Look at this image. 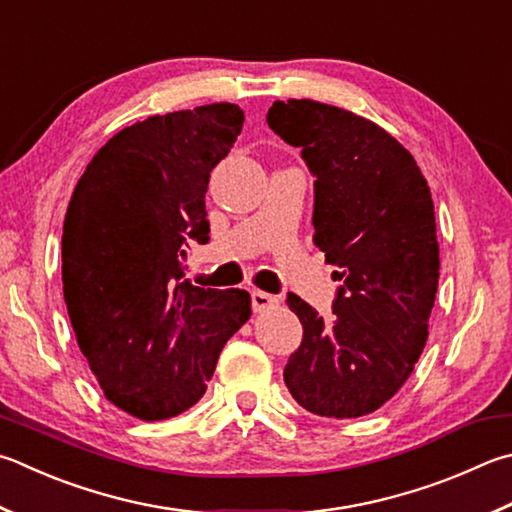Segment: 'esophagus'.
<instances>
[{
  "label": "esophagus",
  "mask_w": 512,
  "mask_h": 512,
  "mask_svg": "<svg viewBox=\"0 0 512 512\" xmlns=\"http://www.w3.org/2000/svg\"><path fill=\"white\" fill-rule=\"evenodd\" d=\"M250 300H253V311L255 313L271 311V309H275L277 304H280V300H277L275 295L264 293V291H253V293H250Z\"/></svg>",
  "instance_id": "1"
}]
</instances>
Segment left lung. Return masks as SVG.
Here are the masks:
<instances>
[{
	"label": "left lung",
	"mask_w": 512,
	"mask_h": 512,
	"mask_svg": "<svg viewBox=\"0 0 512 512\" xmlns=\"http://www.w3.org/2000/svg\"><path fill=\"white\" fill-rule=\"evenodd\" d=\"M268 127L315 176V246L342 280L333 320L288 293L302 345L284 369L304 410L376 412L423 353L439 286L434 203L414 156L371 120L315 100H277Z\"/></svg>",
	"instance_id": "1"
}]
</instances>
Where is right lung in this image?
Here are the masks:
<instances>
[{
    "label": "right lung",
    "instance_id": "add662e5",
    "mask_svg": "<svg viewBox=\"0 0 512 512\" xmlns=\"http://www.w3.org/2000/svg\"><path fill=\"white\" fill-rule=\"evenodd\" d=\"M241 127L232 102L150 116L111 136L71 194L62 230L71 327L107 401L141 421L190 410L253 313L241 288L183 280L188 246L210 239V172Z\"/></svg>",
    "mask_w": 512,
    "mask_h": 512
}]
</instances>
